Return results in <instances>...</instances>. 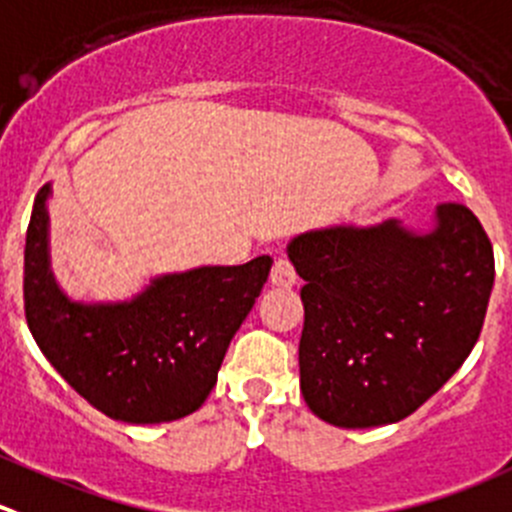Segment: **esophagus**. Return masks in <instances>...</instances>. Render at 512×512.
<instances>
[{
	"mask_svg": "<svg viewBox=\"0 0 512 512\" xmlns=\"http://www.w3.org/2000/svg\"><path fill=\"white\" fill-rule=\"evenodd\" d=\"M295 267H292V262L287 260V257H277L275 265H272L270 270V282L272 287H280V290H287V287L295 285Z\"/></svg>",
	"mask_w": 512,
	"mask_h": 512,
	"instance_id": "34e87169",
	"label": "esophagus"
}]
</instances>
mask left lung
<instances>
[{"instance_id":"1","label":"left lung","mask_w":512,"mask_h":512,"mask_svg":"<svg viewBox=\"0 0 512 512\" xmlns=\"http://www.w3.org/2000/svg\"><path fill=\"white\" fill-rule=\"evenodd\" d=\"M305 325L300 390L337 428L408 418L478 342L495 280L493 245L473 210L440 202L435 230L395 220L305 232L287 247Z\"/></svg>"}]
</instances>
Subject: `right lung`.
I'll use <instances>...</instances> for the list:
<instances>
[{
    "label": "right lung",
    "instance_id": "right-lung-1",
    "mask_svg": "<svg viewBox=\"0 0 512 512\" xmlns=\"http://www.w3.org/2000/svg\"><path fill=\"white\" fill-rule=\"evenodd\" d=\"M47 195L44 185L24 245V315L39 350L112 420L155 425L200 410L267 282L270 257L165 275L132 302L79 305L49 272Z\"/></svg>",
    "mask_w": 512,
    "mask_h": 512
}]
</instances>
